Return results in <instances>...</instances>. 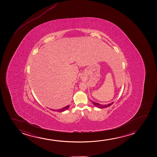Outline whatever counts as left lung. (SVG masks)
Listing matches in <instances>:
<instances>
[{"mask_svg":"<svg viewBox=\"0 0 157 157\" xmlns=\"http://www.w3.org/2000/svg\"><path fill=\"white\" fill-rule=\"evenodd\" d=\"M91 102H92L93 104L95 106H96L97 107L99 108H104L108 107H109L110 105H112V104L114 103V102H113L112 103H109V104H107V105H101V104H100V103L95 102L94 101H91Z\"/></svg>","mask_w":157,"mask_h":157,"instance_id":"1","label":"left lung"}]
</instances>
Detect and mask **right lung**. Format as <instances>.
Segmentation results:
<instances>
[{
  "label": "right lung",
  "instance_id": "right-lung-1",
  "mask_svg": "<svg viewBox=\"0 0 157 157\" xmlns=\"http://www.w3.org/2000/svg\"><path fill=\"white\" fill-rule=\"evenodd\" d=\"M69 107H70V105H67L64 107L62 108H61V109H59L56 110H54V111H56V112H64L65 110L69 108Z\"/></svg>",
  "mask_w": 157,
  "mask_h": 157
}]
</instances>
